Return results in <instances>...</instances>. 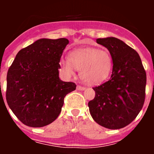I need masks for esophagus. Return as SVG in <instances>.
<instances>
[{
    "instance_id": "esophagus-1",
    "label": "esophagus",
    "mask_w": 154,
    "mask_h": 154,
    "mask_svg": "<svg viewBox=\"0 0 154 154\" xmlns=\"http://www.w3.org/2000/svg\"><path fill=\"white\" fill-rule=\"evenodd\" d=\"M77 89H78V90L82 91V90H85V88L84 86H82V85H77Z\"/></svg>"
}]
</instances>
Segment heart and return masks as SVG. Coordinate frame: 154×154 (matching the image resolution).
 I'll list each match as a JSON object with an SVG mask.
<instances>
[{
  "label": "heart",
  "instance_id": "b5f03b06",
  "mask_svg": "<svg viewBox=\"0 0 154 154\" xmlns=\"http://www.w3.org/2000/svg\"><path fill=\"white\" fill-rule=\"evenodd\" d=\"M60 63L68 75L74 74L75 69L80 71L84 81L95 85L106 79L112 69V58L107 51L85 48L72 51L70 58L62 59Z\"/></svg>",
  "mask_w": 154,
  "mask_h": 154
}]
</instances>
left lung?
Listing matches in <instances>:
<instances>
[{
    "mask_svg": "<svg viewBox=\"0 0 154 154\" xmlns=\"http://www.w3.org/2000/svg\"><path fill=\"white\" fill-rule=\"evenodd\" d=\"M98 44L109 50L112 72L108 81L93 87L96 96L89 102L92 117L110 130L131 123L142 109L146 96V71L135 50L116 38H98Z\"/></svg>",
    "mask_w": 154,
    "mask_h": 154,
    "instance_id": "obj_1",
    "label": "left lung"
}]
</instances>
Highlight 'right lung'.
Returning a JSON list of instances; mask_svg holds the SVG:
<instances>
[{"mask_svg": "<svg viewBox=\"0 0 154 154\" xmlns=\"http://www.w3.org/2000/svg\"><path fill=\"white\" fill-rule=\"evenodd\" d=\"M67 38H42L18 51L7 75L6 100L17 119L28 126L42 127L58 118L64 99L75 90L58 77Z\"/></svg>", "mask_w": 154, "mask_h": 154, "instance_id": "1", "label": "right lung"}]
</instances>
